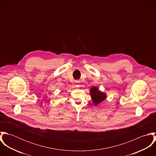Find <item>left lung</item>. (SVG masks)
Here are the masks:
<instances>
[{
    "instance_id": "left-lung-1",
    "label": "left lung",
    "mask_w": 156,
    "mask_h": 156,
    "mask_svg": "<svg viewBox=\"0 0 156 156\" xmlns=\"http://www.w3.org/2000/svg\"><path fill=\"white\" fill-rule=\"evenodd\" d=\"M90 93L92 101L95 105H98L100 103L105 100L106 97V95L105 93L100 91L95 87L90 88Z\"/></svg>"
}]
</instances>
